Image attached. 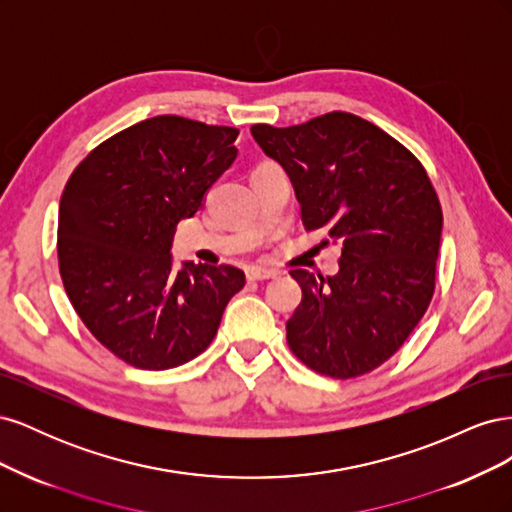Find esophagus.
Listing matches in <instances>:
<instances>
[{
    "label": "esophagus",
    "mask_w": 512,
    "mask_h": 512,
    "mask_svg": "<svg viewBox=\"0 0 512 512\" xmlns=\"http://www.w3.org/2000/svg\"><path fill=\"white\" fill-rule=\"evenodd\" d=\"M277 275H280V271H275V269H260V267L247 269V280H252V282L273 280V277H277Z\"/></svg>",
    "instance_id": "34e87169"
}]
</instances>
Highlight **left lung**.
<instances>
[{
    "label": "left lung",
    "instance_id": "obj_1",
    "mask_svg": "<svg viewBox=\"0 0 512 512\" xmlns=\"http://www.w3.org/2000/svg\"><path fill=\"white\" fill-rule=\"evenodd\" d=\"M301 205L305 230H329L339 271L290 275L303 299L286 322L290 350L318 374L356 378L401 348L436 288L442 209L412 153L374 123L327 113L301 126H252Z\"/></svg>",
    "mask_w": 512,
    "mask_h": 512
}]
</instances>
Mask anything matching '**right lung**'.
I'll use <instances>...</instances> for the list:
<instances>
[{
  "label": "right lung",
  "mask_w": 512,
  "mask_h": 512,
  "mask_svg": "<svg viewBox=\"0 0 512 512\" xmlns=\"http://www.w3.org/2000/svg\"><path fill=\"white\" fill-rule=\"evenodd\" d=\"M237 128L177 115L134 123L76 166L59 200V273L98 342L138 369H170L213 342L237 267H173L175 228L235 162Z\"/></svg>",
  "instance_id": "1"
}]
</instances>
